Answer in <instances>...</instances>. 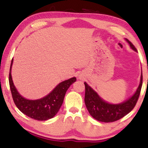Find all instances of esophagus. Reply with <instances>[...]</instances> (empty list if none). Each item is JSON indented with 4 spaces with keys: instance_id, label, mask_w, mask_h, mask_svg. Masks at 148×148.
Listing matches in <instances>:
<instances>
[{
    "instance_id": "obj_1",
    "label": "esophagus",
    "mask_w": 148,
    "mask_h": 148,
    "mask_svg": "<svg viewBox=\"0 0 148 148\" xmlns=\"http://www.w3.org/2000/svg\"><path fill=\"white\" fill-rule=\"evenodd\" d=\"M79 79H82V77L81 75L79 76Z\"/></svg>"
}]
</instances>
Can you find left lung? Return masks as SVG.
Masks as SVG:
<instances>
[{"instance_id": "obj_1", "label": "left lung", "mask_w": 148, "mask_h": 148, "mask_svg": "<svg viewBox=\"0 0 148 148\" xmlns=\"http://www.w3.org/2000/svg\"><path fill=\"white\" fill-rule=\"evenodd\" d=\"M132 50L137 52L133 44L125 38ZM143 84V73L141 71L140 81L135 93L124 102L119 104H112L104 100L86 82L85 85L84 102L90 115L95 120L103 122H112L125 117L135 107L140 96V90Z\"/></svg>"}]
</instances>
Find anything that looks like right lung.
I'll list each match as a JSON object with an SVG mask.
<instances>
[{"label":"right lung","instance_id":"add662e5","mask_svg":"<svg viewBox=\"0 0 148 148\" xmlns=\"http://www.w3.org/2000/svg\"><path fill=\"white\" fill-rule=\"evenodd\" d=\"M12 59L9 72V84L15 104L19 110L28 117L34 120L44 121L54 117L63 104L67 89L77 78L72 77L59 83L51 92L44 97L38 99H28L19 94L13 84L11 76Z\"/></svg>","mask_w":148,"mask_h":148}]
</instances>
